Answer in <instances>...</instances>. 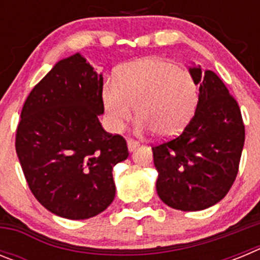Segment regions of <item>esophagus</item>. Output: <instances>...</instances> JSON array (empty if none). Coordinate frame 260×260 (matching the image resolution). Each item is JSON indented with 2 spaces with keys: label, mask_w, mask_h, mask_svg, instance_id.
<instances>
[{
  "label": "esophagus",
  "mask_w": 260,
  "mask_h": 260,
  "mask_svg": "<svg viewBox=\"0 0 260 260\" xmlns=\"http://www.w3.org/2000/svg\"><path fill=\"white\" fill-rule=\"evenodd\" d=\"M138 146H139V143L137 141H134V139H127V148L130 152H133Z\"/></svg>",
  "instance_id": "obj_1"
}]
</instances>
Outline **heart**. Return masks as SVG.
<instances>
[{"mask_svg": "<svg viewBox=\"0 0 260 260\" xmlns=\"http://www.w3.org/2000/svg\"><path fill=\"white\" fill-rule=\"evenodd\" d=\"M108 127L117 133L133 116L139 118L138 130H152L156 137L181 133L194 116L198 87L189 71L161 57L128 62L102 88Z\"/></svg>", "mask_w": 260, "mask_h": 260, "instance_id": "obj_1", "label": "heart"}]
</instances>
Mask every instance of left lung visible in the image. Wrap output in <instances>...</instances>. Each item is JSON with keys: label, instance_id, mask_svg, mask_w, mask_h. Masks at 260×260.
<instances>
[{"label": "left lung", "instance_id": "1", "mask_svg": "<svg viewBox=\"0 0 260 260\" xmlns=\"http://www.w3.org/2000/svg\"><path fill=\"white\" fill-rule=\"evenodd\" d=\"M199 86L198 105L178 137L152 147L156 191L167 206L202 211L228 194L238 173L245 126L236 99L217 75L189 69Z\"/></svg>", "mask_w": 260, "mask_h": 260}]
</instances>
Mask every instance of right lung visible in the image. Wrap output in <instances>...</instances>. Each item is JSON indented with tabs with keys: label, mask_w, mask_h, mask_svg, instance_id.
Instances as JSON below:
<instances>
[{
	"label": "right lung",
	"mask_w": 260,
	"mask_h": 260,
	"mask_svg": "<svg viewBox=\"0 0 260 260\" xmlns=\"http://www.w3.org/2000/svg\"><path fill=\"white\" fill-rule=\"evenodd\" d=\"M103 75L79 53L58 61L23 105L15 150L29 190L48 211L84 220L116 195L113 167L128 156L103 128Z\"/></svg>",
	"instance_id": "right-lung-1"
}]
</instances>
